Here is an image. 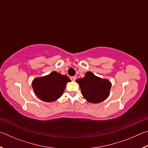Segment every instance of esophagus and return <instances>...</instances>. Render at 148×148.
<instances>
[{"mask_svg": "<svg viewBox=\"0 0 148 148\" xmlns=\"http://www.w3.org/2000/svg\"><path fill=\"white\" fill-rule=\"evenodd\" d=\"M71 80L72 81H75V80H76V76H72V77H71Z\"/></svg>", "mask_w": 148, "mask_h": 148, "instance_id": "1", "label": "esophagus"}]
</instances>
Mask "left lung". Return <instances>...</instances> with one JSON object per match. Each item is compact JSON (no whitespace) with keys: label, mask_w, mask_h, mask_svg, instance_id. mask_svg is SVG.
<instances>
[{"label":"left lung","mask_w":148,"mask_h":148,"mask_svg":"<svg viewBox=\"0 0 148 148\" xmlns=\"http://www.w3.org/2000/svg\"><path fill=\"white\" fill-rule=\"evenodd\" d=\"M82 94L87 101L91 103H100L104 101L110 95L111 82L106 79L97 77L91 72H87L83 78H78Z\"/></svg>","instance_id":"left-lung-1"}]
</instances>
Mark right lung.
Segmentation results:
<instances>
[{
	"mask_svg": "<svg viewBox=\"0 0 148 148\" xmlns=\"http://www.w3.org/2000/svg\"><path fill=\"white\" fill-rule=\"evenodd\" d=\"M71 79L66 75L53 71L43 77H36L32 81V87L34 93L44 102L57 101L63 94L67 82Z\"/></svg>",
	"mask_w": 148,
	"mask_h": 148,
	"instance_id": "right-lung-1",
	"label": "right lung"
}]
</instances>
